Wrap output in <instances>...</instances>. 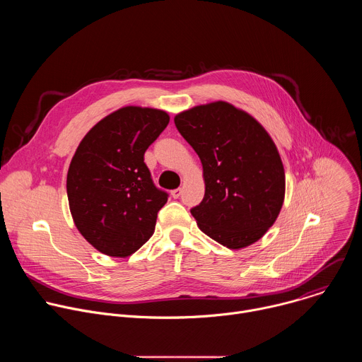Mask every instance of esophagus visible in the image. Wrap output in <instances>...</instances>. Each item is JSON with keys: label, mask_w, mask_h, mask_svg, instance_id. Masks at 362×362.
Here are the masks:
<instances>
[{"label": "esophagus", "mask_w": 362, "mask_h": 362, "mask_svg": "<svg viewBox=\"0 0 362 362\" xmlns=\"http://www.w3.org/2000/svg\"><path fill=\"white\" fill-rule=\"evenodd\" d=\"M180 194H182V189H180V187H177V189L172 190V197H173V199H177V197H180Z\"/></svg>", "instance_id": "esophagus-1"}]
</instances>
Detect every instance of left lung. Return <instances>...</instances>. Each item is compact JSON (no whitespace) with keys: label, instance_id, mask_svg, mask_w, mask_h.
I'll return each mask as SVG.
<instances>
[{"label":"left lung","instance_id":"obj_1","mask_svg":"<svg viewBox=\"0 0 362 362\" xmlns=\"http://www.w3.org/2000/svg\"><path fill=\"white\" fill-rule=\"evenodd\" d=\"M203 166L204 196L190 209L199 229L229 249L259 240L285 197V172L267 130L229 103L196 106L175 117Z\"/></svg>","mask_w":362,"mask_h":362}]
</instances>
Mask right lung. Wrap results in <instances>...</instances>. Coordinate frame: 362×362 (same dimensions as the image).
<instances>
[{
  "instance_id": "obj_1",
  "label": "right lung",
  "mask_w": 362,
  "mask_h": 362,
  "mask_svg": "<svg viewBox=\"0 0 362 362\" xmlns=\"http://www.w3.org/2000/svg\"><path fill=\"white\" fill-rule=\"evenodd\" d=\"M169 120L162 110L123 107L78 144L67 173L69 204L78 232L101 253L126 257L153 235L169 194L154 186L144 151Z\"/></svg>"
}]
</instances>
